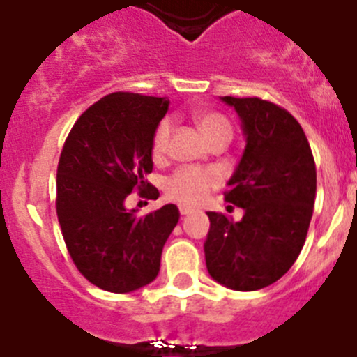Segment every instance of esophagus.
Masks as SVG:
<instances>
[{
    "mask_svg": "<svg viewBox=\"0 0 357 357\" xmlns=\"http://www.w3.org/2000/svg\"><path fill=\"white\" fill-rule=\"evenodd\" d=\"M179 213L190 215V213H194V210H192V208H188V206H179Z\"/></svg>",
    "mask_w": 357,
    "mask_h": 357,
    "instance_id": "1",
    "label": "esophagus"
}]
</instances>
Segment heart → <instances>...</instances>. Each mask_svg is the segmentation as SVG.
<instances>
[{
    "instance_id": "heart-1",
    "label": "heart",
    "mask_w": 357,
    "mask_h": 357,
    "mask_svg": "<svg viewBox=\"0 0 357 357\" xmlns=\"http://www.w3.org/2000/svg\"><path fill=\"white\" fill-rule=\"evenodd\" d=\"M199 128L210 142L233 137V126L218 112H197L195 114ZM171 140V121H162L155 130L151 140V153L155 158H162L169 149ZM218 178L210 169H199V167H181L172 176L165 179V195L172 201L181 204H199L208 197L210 190L217 186Z\"/></svg>"
}]
</instances>
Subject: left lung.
I'll use <instances>...</instances> for the list:
<instances>
[{
  "instance_id": "left-lung-1",
  "label": "left lung",
  "mask_w": 357,
  "mask_h": 357,
  "mask_svg": "<svg viewBox=\"0 0 357 357\" xmlns=\"http://www.w3.org/2000/svg\"><path fill=\"white\" fill-rule=\"evenodd\" d=\"M242 119L247 146L224 199L243 208L229 215L206 211L204 256L211 278L238 291L265 288L290 271L301 255L313 215L317 169L297 119L259 98L224 96ZM233 208V206H229Z\"/></svg>"
}]
</instances>
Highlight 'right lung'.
Segmentation results:
<instances>
[{
    "instance_id": "1",
    "label": "right lung",
    "mask_w": 357,
    "mask_h": 357,
    "mask_svg": "<svg viewBox=\"0 0 357 357\" xmlns=\"http://www.w3.org/2000/svg\"><path fill=\"white\" fill-rule=\"evenodd\" d=\"M169 99L114 92L86 108L67 135L56 169V215L67 250L86 281L128 294L160 272L176 204L139 217L126 210L131 192L156 199L146 179L153 171L151 140Z\"/></svg>"
}]
</instances>
